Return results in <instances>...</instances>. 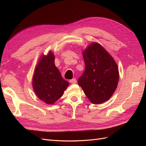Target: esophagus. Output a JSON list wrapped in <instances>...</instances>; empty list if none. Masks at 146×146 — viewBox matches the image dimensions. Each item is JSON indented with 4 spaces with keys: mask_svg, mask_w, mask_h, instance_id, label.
<instances>
[{
    "mask_svg": "<svg viewBox=\"0 0 146 146\" xmlns=\"http://www.w3.org/2000/svg\"><path fill=\"white\" fill-rule=\"evenodd\" d=\"M69 82L70 83H72V84H76L77 83V80L76 78H73L72 80H70Z\"/></svg>",
    "mask_w": 146,
    "mask_h": 146,
    "instance_id": "34e87169",
    "label": "esophagus"
}]
</instances>
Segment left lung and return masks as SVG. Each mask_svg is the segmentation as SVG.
Returning a JSON list of instances; mask_svg holds the SVG:
<instances>
[{
    "label": "left lung",
    "mask_w": 146,
    "mask_h": 146,
    "mask_svg": "<svg viewBox=\"0 0 146 146\" xmlns=\"http://www.w3.org/2000/svg\"><path fill=\"white\" fill-rule=\"evenodd\" d=\"M82 54L85 70L78 78V85L91 103H104L110 99L117 86V64L98 42L91 43L82 51Z\"/></svg>",
    "instance_id": "8db88e82"
}]
</instances>
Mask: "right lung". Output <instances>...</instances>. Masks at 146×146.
I'll use <instances>...</instances> for the list:
<instances>
[{
  "label": "right lung",
  "instance_id": "add662e5",
  "mask_svg": "<svg viewBox=\"0 0 146 146\" xmlns=\"http://www.w3.org/2000/svg\"><path fill=\"white\" fill-rule=\"evenodd\" d=\"M32 86L38 98L48 105L54 104L61 98L69 86L55 66V55L51 50L39 58L34 70Z\"/></svg>",
  "mask_w": 146,
  "mask_h": 146
}]
</instances>
